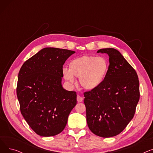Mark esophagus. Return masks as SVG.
Listing matches in <instances>:
<instances>
[{
	"label": "esophagus",
	"mask_w": 153,
	"mask_h": 153,
	"mask_svg": "<svg viewBox=\"0 0 153 153\" xmlns=\"http://www.w3.org/2000/svg\"><path fill=\"white\" fill-rule=\"evenodd\" d=\"M77 100L78 102H81L83 100V97H81V96L77 95Z\"/></svg>",
	"instance_id": "1"
}]
</instances>
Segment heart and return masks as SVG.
Returning a JSON list of instances; mask_svg holds the SVG:
<instances>
[{"instance_id":"b5f03b06","label":"heart","mask_w":153,"mask_h":153,"mask_svg":"<svg viewBox=\"0 0 153 153\" xmlns=\"http://www.w3.org/2000/svg\"><path fill=\"white\" fill-rule=\"evenodd\" d=\"M108 62L102 57L82 56L72 59L69 64V70L64 68V77L73 84L74 76L79 77L80 83L85 89L92 90L103 81L108 70Z\"/></svg>"}]
</instances>
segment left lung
<instances>
[{
  "instance_id": "1",
  "label": "left lung",
  "mask_w": 153,
  "mask_h": 153,
  "mask_svg": "<svg viewBox=\"0 0 153 153\" xmlns=\"http://www.w3.org/2000/svg\"><path fill=\"white\" fill-rule=\"evenodd\" d=\"M97 53L108 55V69L97 87L84 93V102L90 130L109 138L123 131L133 118L140 99V84L136 71L118 50L103 48Z\"/></svg>"
}]
</instances>
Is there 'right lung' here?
Listing matches in <instances>:
<instances>
[{"label":"right lung","mask_w":153,"mask_h":153,"mask_svg":"<svg viewBox=\"0 0 153 153\" xmlns=\"http://www.w3.org/2000/svg\"><path fill=\"white\" fill-rule=\"evenodd\" d=\"M75 51L45 48L23 63L17 95L21 114L36 134L52 136L62 131L77 103L75 91L63 89L62 66Z\"/></svg>","instance_id":"right-lung-1"}]
</instances>
